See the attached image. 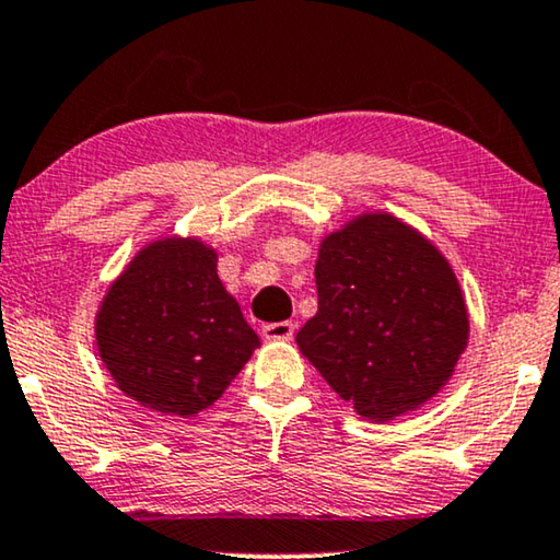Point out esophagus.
<instances>
[{"label":"esophagus","mask_w":560,"mask_h":560,"mask_svg":"<svg viewBox=\"0 0 560 560\" xmlns=\"http://www.w3.org/2000/svg\"><path fill=\"white\" fill-rule=\"evenodd\" d=\"M266 340H292L294 338V325L292 323H268L260 330Z\"/></svg>","instance_id":"esophagus-1"}]
</instances>
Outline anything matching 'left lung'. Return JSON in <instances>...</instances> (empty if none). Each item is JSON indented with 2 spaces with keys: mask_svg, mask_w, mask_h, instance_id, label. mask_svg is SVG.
<instances>
[{
  "mask_svg": "<svg viewBox=\"0 0 560 560\" xmlns=\"http://www.w3.org/2000/svg\"><path fill=\"white\" fill-rule=\"evenodd\" d=\"M317 315L296 346L340 399L389 422L448 384L468 342V310L443 253L386 212L319 243Z\"/></svg>",
  "mask_w": 560,
  "mask_h": 560,
  "instance_id": "left-lung-1",
  "label": "left lung"
}]
</instances>
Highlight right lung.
Segmentation results:
<instances>
[{
    "instance_id": "right-lung-1",
    "label": "right lung",
    "mask_w": 560,
    "mask_h": 560,
    "mask_svg": "<svg viewBox=\"0 0 560 560\" xmlns=\"http://www.w3.org/2000/svg\"><path fill=\"white\" fill-rule=\"evenodd\" d=\"M96 348L119 392L171 417H194L241 374L258 335L197 237L148 243L104 294Z\"/></svg>"
}]
</instances>
